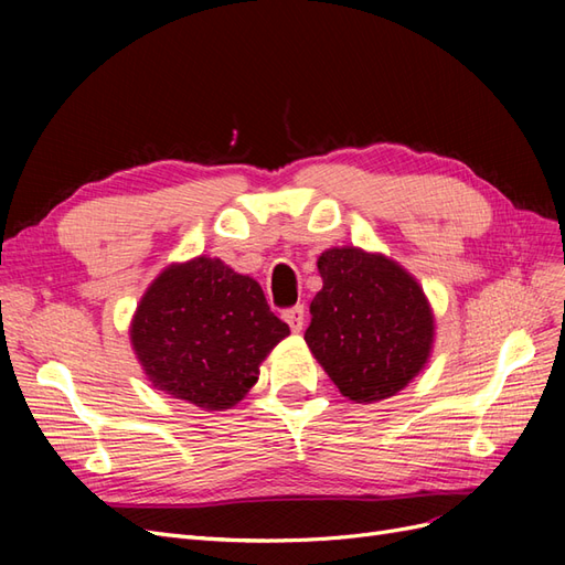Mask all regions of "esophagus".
I'll use <instances>...</instances> for the list:
<instances>
[{"label":"esophagus","mask_w":565,"mask_h":565,"mask_svg":"<svg viewBox=\"0 0 565 565\" xmlns=\"http://www.w3.org/2000/svg\"><path fill=\"white\" fill-rule=\"evenodd\" d=\"M282 318L289 324V330L301 332V328H303V306L297 303V306H292V309H285Z\"/></svg>","instance_id":"34e87169"}]
</instances>
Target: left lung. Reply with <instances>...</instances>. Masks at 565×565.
<instances>
[{
    "instance_id": "left-lung-1",
    "label": "left lung",
    "mask_w": 565,
    "mask_h": 565,
    "mask_svg": "<svg viewBox=\"0 0 565 565\" xmlns=\"http://www.w3.org/2000/svg\"><path fill=\"white\" fill-rule=\"evenodd\" d=\"M322 289L303 339L347 398L382 401L424 367L434 316L413 276L382 254L355 247L322 252Z\"/></svg>"
}]
</instances>
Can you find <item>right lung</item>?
<instances>
[{
  "mask_svg": "<svg viewBox=\"0 0 565 565\" xmlns=\"http://www.w3.org/2000/svg\"><path fill=\"white\" fill-rule=\"evenodd\" d=\"M287 334L259 282L207 256L169 266L131 322V344L152 386L204 409L241 401Z\"/></svg>",
  "mask_w": 565,
  "mask_h": 565,
  "instance_id": "obj_1",
  "label": "right lung"
}]
</instances>
